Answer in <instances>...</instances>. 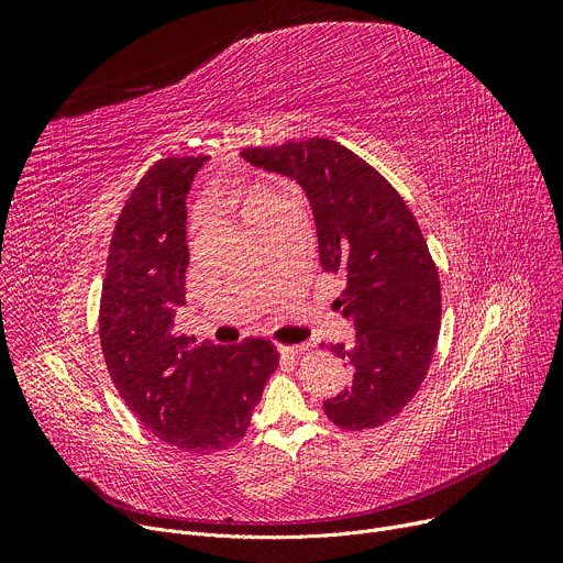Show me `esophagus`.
Wrapping results in <instances>:
<instances>
[{"instance_id": "obj_1", "label": "esophagus", "mask_w": 563, "mask_h": 563, "mask_svg": "<svg viewBox=\"0 0 563 563\" xmlns=\"http://www.w3.org/2000/svg\"><path fill=\"white\" fill-rule=\"evenodd\" d=\"M278 351L283 353V356L297 358V356H301V353H306V344H280Z\"/></svg>"}]
</instances>
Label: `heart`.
<instances>
[{
    "instance_id": "1",
    "label": "heart",
    "mask_w": 563,
    "mask_h": 563,
    "mask_svg": "<svg viewBox=\"0 0 563 563\" xmlns=\"http://www.w3.org/2000/svg\"><path fill=\"white\" fill-rule=\"evenodd\" d=\"M278 196L269 189H249L244 194V214L249 221H253L260 212H264Z\"/></svg>"
}]
</instances>
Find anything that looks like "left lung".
Here are the masks:
<instances>
[{
	"instance_id": "8db88e82",
	"label": "left lung",
	"mask_w": 563,
	"mask_h": 563,
	"mask_svg": "<svg viewBox=\"0 0 563 563\" xmlns=\"http://www.w3.org/2000/svg\"><path fill=\"white\" fill-rule=\"evenodd\" d=\"M242 157L303 189L321 269L346 283L335 303L356 335L331 351L349 361L351 383L323 401L329 420L351 431L393 420L420 390L440 331V280L416 217L367 162L335 141L246 147Z\"/></svg>"
}]
</instances>
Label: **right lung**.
<instances>
[{"label":"right lung","mask_w":563,"mask_h":563,"mask_svg":"<svg viewBox=\"0 0 563 563\" xmlns=\"http://www.w3.org/2000/svg\"><path fill=\"white\" fill-rule=\"evenodd\" d=\"M207 155L147 170L118 217L100 301V342L118 393L159 440L185 452L232 448L249 424L278 351L262 338L191 344L175 331L185 306L187 196Z\"/></svg>","instance_id":"add662e5"}]
</instances>
